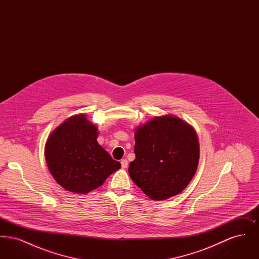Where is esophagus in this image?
Wrapping results in <instances>:
<instances>
[{
  "label": "esophagus",
  "mask_w": 259,
  "mask_h": 259,
  "mask_svg": "<svg viewBox=\"0 0 259 259\" xmlns=\"http://www.w3.org/2000/svg\"><path fill=\"white\" fill-rule=\"evenodd\" d=\"M120 163H121V167H122L123 169L127 168V166H128V161H127V159H122Z\"/></svg>",
  "instance_id": "34e87169"
}]
</instances>
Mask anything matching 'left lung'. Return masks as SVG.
<instances>
[{"label":"left lung","mask_w":259,"mask_h":259,"mask_svg":"<svg viewBox=\"0 0 259 259\" xmlns=\"http://www.w3.org/2000/svg\"><path fill=\"white\" fill-rule=\"evenodd\" d=\"M135 160L128 172L148 197L165 200L181 193L195 175L199 143L194 129L181 118L155 117L135 133Z\"/></svg>","instance_id":"obj_1"}]
</instances>
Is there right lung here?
Returning <instances> with one entry per match:
<instances>
[{
  "instance_id": "right-lung-1",
  "label": "right lung",
  "mask_w": 259,
  "mask_h": 259,
  "mask_svg": "<svg viewBox=\"0 0 259 259\" xmlns=\"http://www.w3.org/2000/svg\"><path fill=\"white\" fill-rule=\"evenodd\" d=\"M97 128L83 114L58 126L46 145L51 175L66 190L85 194L96 189L121 164L97 143Z\"/></svg>"
}]
</instances>
